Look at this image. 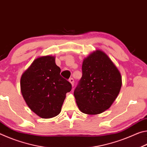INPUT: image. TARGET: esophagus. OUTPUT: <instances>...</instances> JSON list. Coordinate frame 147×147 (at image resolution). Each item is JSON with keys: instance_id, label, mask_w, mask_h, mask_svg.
Wrapping results in <instances>:
<instances>
[{"instance_id": "1", "label": "esophagus", "mask_w": 147, "mask_h": 147, "mask_svg": "<svg viewBox=\"0 0 147 147\" xmlns=\"http://www.w3.org/2000/svg\"><path fill=\"white\" fill-rule=\"evenodd\" d=\"M69 82H70L71 84V86H72V87H73L74 86V79L73 78H70L69 80Z\"/></svg>"}]
</instances>
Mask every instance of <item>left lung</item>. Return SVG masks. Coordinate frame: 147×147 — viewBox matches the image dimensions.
I'll use <instances>...</instances> for the list:
<instances>
[{"mask_svg": "<svg viewBox=\"0 0 147 147\" xmlns=\"http://www.w3.org/2000/svg\"><path fill=\"white\" fill-rule=\"evenodd\" d=\"M122 78L108 56L96 50L82 63V76L74 91L78 108L88 115H97L109 109L120 92Z\"/></svg>", "mask_w": 147, "mask_h": 147, "instance_id": "obj_1", "label": "left lung"}]
</instances>
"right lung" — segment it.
I'll list each match as a JSON object with an SVG mask.
<instances>
[{
	"label": "right lung",
	"instance_id": "obj_1",
	"mask_svg": "<svg viewBox=\"0 0 147 147\" xmlns=\"http://www.w3.org/2000/svg\"><path fill=\"white\" fill-rule=\"evenodd\" d=\"M55 56L38 58L24 72L21 78V91L29 108L40 117L49 119L61 110L66 93L72 86L62 78Z\"/></svg>",
	"mask_w": 147,
	"mask_h": 147
}]
</instances>
